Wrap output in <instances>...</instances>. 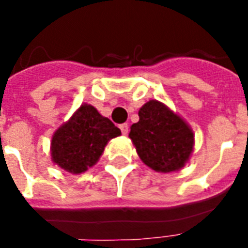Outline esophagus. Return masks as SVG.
I'll return each instance as SVG.
<instances>
[{"mask_svg":"<svg viewBox=\"0 0 248 248\" xmlns=\"http://www.w3.org/2000/svg\"><path fill=\"white\" fill-rule=\"evenodd\" d=\"M120 128H121V132H122L124 135H126V134L128 132V124H120Z\"/></svg>","mask_w":248,"mask_h":248,"instance_id":"1","label":"esophagus"}]
</instances>
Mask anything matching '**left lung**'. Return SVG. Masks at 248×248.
<instances>
[{"label": "left lung", "instance_id": "1", "mask_svg": "<svg viewBox=\"0 0 248 248\" xmlns=\"http://www.w3.org/2000/svg\"><path fill=\"white\" fill-rule=\"evenodd\" d=\"M144 163L158 172L181 169L193 151V132L180 117L157 100L139 110L128 134Z\"/></svg>", "mask_w": 248, "mask_h": 248}]
</instances>
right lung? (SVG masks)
<instances>
[{"label":"right lung","mask_w":248,"mask_h":248,"mask_svg":"<svg viewBox=\"0 0 248 248\" xmlns=\"http://www.w3.org/2000/svg\"><path fill=\"white\" fill-rule=\"evenodd\" d=\"M118 135L121 130L112 121L91 105H81L52 136V161L69 172L81 173L97 162L107 143Z\"/></svg>","instance_id":"obj_1"}]
</instances>
